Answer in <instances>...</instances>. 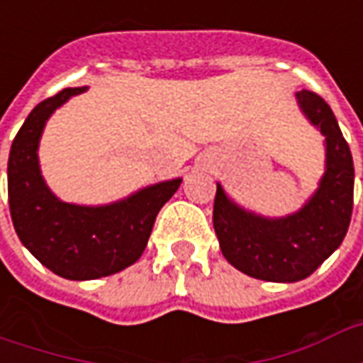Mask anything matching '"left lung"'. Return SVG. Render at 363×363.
I'll use <instances>...</instances> for the list:
<instances>
[{
	"label": "left lung",
	"mask_w": 363,
	"mask_h": 363,
	"mask_svg": "<svg viewBox=\"0 0 363 363\" xmlns=\"http://www.w3.org/2000/svg\"><path fill=\"white\" fill-rule=\"evenodd\" d=\"M297 103L327 145V171L307 204L286 218H262L237 206L221 184L213 200V229L229 264L267 281L311 276L346 237L354 206V163L330 106L313 91H297Z\"/></svg>",
	"instance_id": "8db88e82"
}]
</instances>
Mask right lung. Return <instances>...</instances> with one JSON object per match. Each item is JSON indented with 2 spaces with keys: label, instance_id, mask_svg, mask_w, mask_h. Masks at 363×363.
Instances as JSON below:
<instances>
[{
  "label": "right lung",
  "instance_id": "obj_1",
  "mask_svg": "<svg viewBox=\"0 0 363 363\" xmlns=\"http://www.w3.org/2000/svg\"><path fill=\"white\" fill-rule=\"evenodd\" d=\"M83 91L69 87L36 104L13 140L7 163L9 210L21 243L67 280H96L134 264L159 210L181 186V179L157 182L106 206L67 204L54 196L40 174L38 142L52 112Z\"/></svg>",
  "mask_w": 363,
  "mask_h": 363
}]
</instances>
